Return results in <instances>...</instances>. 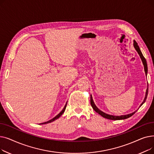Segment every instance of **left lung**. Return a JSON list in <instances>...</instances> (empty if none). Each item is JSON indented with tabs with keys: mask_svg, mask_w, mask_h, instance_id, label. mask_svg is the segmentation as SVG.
Wrapping results in <instances>:
<instances>
[{
	"mask_svg": "<svg viewBox=\"0 0 154 154\" xmlns=\"http://www.w3.org/2000/svg\"><path fill=\"white\" fill-rule=\"evenodd\" d=\"M134 47L135 48V49L136 50V51L137 52V53L139 54L140 57L142 60V62L143 63V67H144V70H145V75H147V72H148V67H147V61H146V59H145V57H143L140 48L138 45V44H137V43L135 42V40H134ZM147 94H148V85H147V88L146 90V92H145V98L143 100V102H142V103L140 104V106H139V107H140L142 105L145 103V100H146L147 99ZM91 106L93 108V109L97 112L98 113V114L99 115H100L101 116H102L103 117L106 118V119H110V120H123V119H127L128 117H131L132 116H133L135 113L137 112V110H138L137 109V110H135V112H132V113H131V114H127V115H122V116H113V115H110V114H106V113H105L103 112H102V110H100L99 109L97 108V107L95 106V104L93 100V99H92V95H91Z\"/></svg>",
	"mask_w": 154,
	"mask_h": 154,
	"instance_id": "obj_1",
	"label": "left lung"
}]
</instances>
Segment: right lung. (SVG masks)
Listing matches in <instances>:
<instances>
[{
	"instance_id": "right-lung-1",
	"label": "right lung",
	"mask_w": 154,
	"mask_h": 154,
	"mask_svg": "<svg viewBox=\"0 0 154 154\" xmlns=\"http://www.w3.org/2000/svg\"><path fill=\"white\" fill-rule=\"evenodd\" d=\"M67 103H66V106H65V107H63V109H62V110L59 113V114H58V115H57L55 117H54L53 119H52L51 120H48V121H47V122H44V123H41L40 124H48V123H51V122H54V120H57V119H59L63 114V112H65V110H66V106H67Z\"/></svg>"
}]
</instances>
